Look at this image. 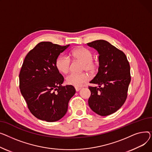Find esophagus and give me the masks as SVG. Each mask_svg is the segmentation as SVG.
Instances as JSON below:
<instances>
[{"instance_id":"esophagus-1","label":"esophagus","mask_w":152,"mask_h":152,"mask_svg":"<svg viewBox=\"0 0 152 152\" xmlns=\"http://www.w3.org/2000/svg\"><path fill=\"white\" fill-rule=\"evenodd\" d=\"M75 88L76 91H80L82 89L81 88H80V87H75Z\"/></svg>"}]
</instances>
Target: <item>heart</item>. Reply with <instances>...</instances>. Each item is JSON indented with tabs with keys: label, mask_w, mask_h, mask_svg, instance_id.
<instances>
[{
	"label": "heart",
	"mask_w": 152,
	"mask_h": 152,
	"mask_svg": "<svg viewBox=\"0 0 152 152\" xmlns=\"http://www.w3.org/2000/svg\"><path fill=\"white\" fill-rule=\"evenodd\" d=\"M72 56L75 59L83 62L82 69L91 74L94 73L97 68V62L93 59L92 52L83 47L75 48L72 51ZM71 59L66 55H60L56 59L55 65L59 72L67 74L70 68ZM89 80L88 75L85 73H72L66 77V82L68 85L75 87L82 86Z\"/></svg>",
	"instance_id": "obj_1"
}]
</instances>
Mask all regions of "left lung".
<instances>
[{
    "label": "left lung",
    "mask_w": 152,
    "mask_h": 152,
    "mask_svg": "<svg viewBox=\"0 0 152 152\" xmlns=\"http://www.w3.org/2000/svg\"><path fill=\"white\" fill-rule=\"evenodd\" d=\"M99 53L98 72L90 82L98 86H89L91 96L88 104L101 116L117 111L125 102L131 82L130 66L124 53L104 40L88 43Z\"/></svg>",
    "instance_id": "1"
}]
</instances>
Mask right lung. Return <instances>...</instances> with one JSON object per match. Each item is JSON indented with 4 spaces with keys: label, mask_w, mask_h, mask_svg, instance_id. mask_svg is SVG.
I'll use <instances>...</instances> for the list:
<instances>
[{
    "label": "right lung",
    "mask_w": 152,
    "mask_h": 152,
    "mask_svg": "<svg viewBox=\"0 0 152 152\" xmlns=\"http://www.w3.org/2000/svg\"><path fill=\"white\" fill-rule=\"evenodd\" d=\"M69 45L42 42L24 60L19 75L20 89L29 110L39 120L54 122L62 118L75 93L72 85L62 86L64 77L55 65L60 53Z\"/></svg>",
    "instance_id": "right-lung-1"
}]
</instances>
